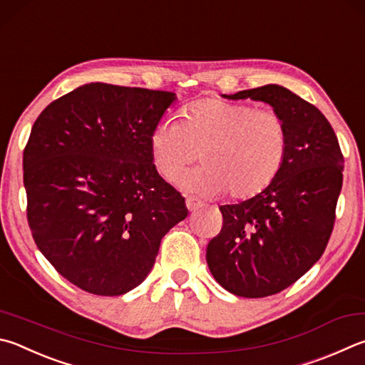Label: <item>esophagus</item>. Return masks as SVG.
I'll return each mask as SVG.
<instances>
[{
    "instance_id": "esophagus-1",
    "label": "esophagus",
    "mask_w": 365,
    "mask_h": 365,
    "mask_svg": "<svg viewBox=\"0 0 365 365\" xmlns=\"http://www.w3.org/2000/svg\"><path fill=\"white\" fill-rule=\"evenodd\" d=\"M185 204H187V209L190 212H196V210H200L202 207V202L197 201V200H193V197H188V200L185 201Z\"/></svg>"
}]
</instances>
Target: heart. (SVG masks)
<instances>
[{"mask_svg": "<svg viewBox=\"0 0 365 365\" xmlns=\"http://www.w3.org/2000/svg\"><path fill=\"white\" fill-rule=\"evenodd\" d=\"M153 168L174 183L197 160L202 168L182 180L191 193L235 200L260 195L276 180L289 151V129L271 108L222 98H201L182 113V121H160L148 138Z\"/></svg>", "mask_w": 365, "mask_h": 365, "instance_id": "1", "label": "heart"}]
</instances>
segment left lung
Returning a JSON list of instances; mask_svg holds the SVG:
<instances>
[{"label": "left lung", "mask_w": 365, "mask_h": 365, "mask_svg": "<svg viewBox=\"0 0 365 365\" xmlns=\"http://www.w3.org/2000/svg\"><path fill=\"white\" fill-rule=\"evenodd\" d=\"M269 103L289 129V151L276 180L260 195L220 205V233L207 244V264L237 297L274 295L319 260L335 223L343 155L332 125L314 105L282 86L223 96Z\"/></svg>", "instance_id": "1"}]
</instances>
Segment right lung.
Returning a JSON list of instances; mask_svg holds the SVG:
<instances>
[{
	"label": "right lung",
	"instance_id": "obj_1",
	"mask_svg": "<svg viewBox=\"0 0 365 365\" xmlns=\"http://www.w3.org/2000/svg\"><path fill=\"white\" fill-rule=\"evenodd\" d=\"M174 92L91 83L46 107L24 150L26 218L38 249L76 287L129 292L153 268L185 197L158 174L151 129Z\"/></svg>",
	"mask_w": 365,
	"mask_h": 365
}]
</instances>
